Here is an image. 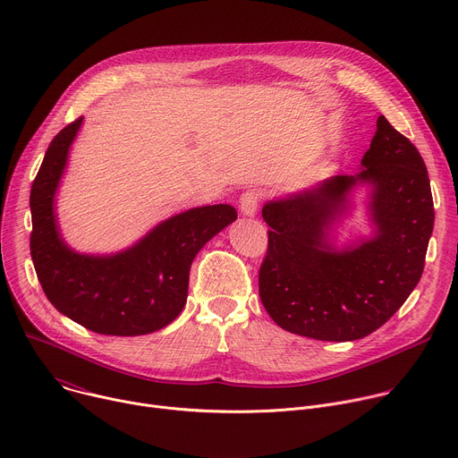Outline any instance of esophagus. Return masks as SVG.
I'll use <instances>...</instances> for the list:
<instances>
[{"mask_svg": "<svg viewBox=\"0 0 458 458\" xmlns=\"http://www.w3.org/2000/svg\"><path fill=\"white\" fill-rule=\"evenodd\" d=\"M260 198H263V193H260V190L257 188H250L246 190L241 198H239V208H241V214L242 216H248V217H253L259 210V203H260Z\"/></svg>", "mask_w": 458, "mask_h": 458, "instance_id": "esophagus-1", "label": "esophagus"}]
</instances>
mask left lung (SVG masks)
Returning <instances> with one entry per match:
<instances>
[{"mask_svg": "<svg viewBox=\"0 0 458 458\" xmlns=\"http://www.w3.org/2000/svg\"><path fill=\"white\" fill-rule=\"evenodd\" d=\"M360 165L355 175H334L263 207L272 230L259 270V295L290 334L334 343L362 339L380 328L420 281L435 223L424 159L380 115ZM362 183L372 190L374 235L339 249L331 241L333 226Z\"/></svg>", "mask_w": 458, "mask_h": 458, "instance_id": "obj_1", "label": "left lung"}]
</instances>
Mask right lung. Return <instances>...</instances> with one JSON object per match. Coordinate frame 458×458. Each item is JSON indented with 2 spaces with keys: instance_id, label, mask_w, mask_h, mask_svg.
<instances>
[{
  "instance_id": "obj_1",
  "label": "right lung",
  "mask_w": 458,
  "mask_h": 458,
  "mask_svg": "<svg viewBox=\"0 0 458 458\" xmlns=\"http://www.w3.org/2000/svg\"><path fill=\"white\" fill-rule=\"evenodd\" d=\"M83 117L52 140L30 190V255L54 308L101 335L134 337L168 326L184 308L199 250L237 219L230 205L199 207L154 226L110 255L78 253L61 237L54 199Z\"/></svg>"
}]
</instances>
